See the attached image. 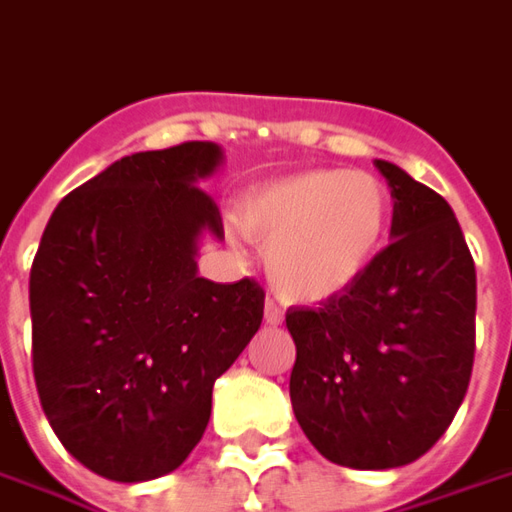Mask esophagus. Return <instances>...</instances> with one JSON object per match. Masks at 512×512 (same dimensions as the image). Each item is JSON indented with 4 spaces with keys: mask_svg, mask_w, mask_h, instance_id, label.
<instances>
[{
    "mask_svg": "<svg viewBox=\"0 0 512 512\" xmlns=\"http://www.w3.org/2000/svg\"><path fill=\"white\" fill-rule=\"evenodd\" d=\"M264 320H267L270 326H278V323L284 320V312H281V306H278L276 301L264 303Z\"/></svg>",
    "mask_w": 512,
    "mask_h": 512,
    "instance_id": "obj_1",
    "label": "esophagus"
}]
</instances>
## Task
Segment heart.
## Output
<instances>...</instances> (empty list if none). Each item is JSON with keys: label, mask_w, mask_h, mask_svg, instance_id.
<instances>
[{"label": "heart", "mask_w": 512, "mask_h": 512, "mask_svg": "<svg viewBox=\"0 0 512 512\" xmlns=\"http://www.w3.org/2000/svg\"><path fill=\"white\" fill-rule=\"evenodd\" d=\"M393 200L368 172L315 169L278 181L242 206V225L264 248V267L281 295L326 301L365 276L379 256Z\"/></svg>", "instance_id": "heart-1"}]
</instances>
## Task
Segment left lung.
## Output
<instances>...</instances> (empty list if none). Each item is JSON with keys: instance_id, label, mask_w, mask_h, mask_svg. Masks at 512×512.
I'll return each mask as SVG.
<instances>
[{"instance_id": "8db88e82", "label": "left lung", "mask_w": 512, "mask_h": 512, "mask_svg": "<svg viewBox=\"0 0 512 512\" xmlns=\"http://www.w3.org/2000/svg\"><path fill=\"white\" fill-rule=\"evenodd\" d=\"M393 197V242L365 276L317 306L287 309L290 398L326 460L398 468L449 429L477 351V270L443 197L376 161Z\"/></svg>"}]
</instances>
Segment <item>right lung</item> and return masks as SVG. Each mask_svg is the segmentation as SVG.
<instances>
[{"instance_id": "1", "label": "right lung", "mask_w": 512, "mask_h": 512, "mask_svg": "<svg viewBox=\"0 0 512 512\" xmlns=\"http://www.w3.org/2000/svg\"><path fill=\"white\" fill-rule=\"evenodd\" d=\"M220 147L125 155L63 197L30 270L33 376L74 460L116 482L164 477L195 449L211 390L259 331V281L197 276V239H222L197 181Z\"/></svg>"}]
</instances>
